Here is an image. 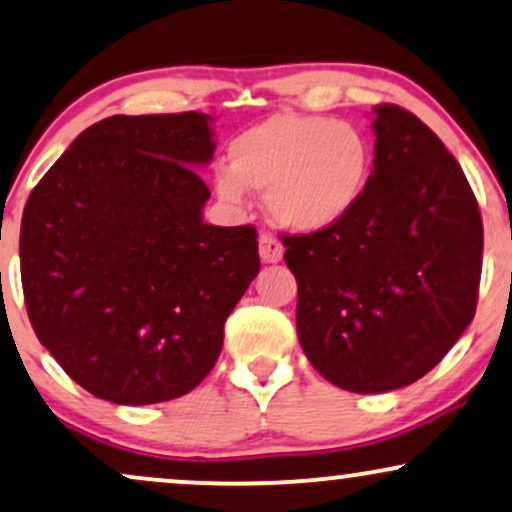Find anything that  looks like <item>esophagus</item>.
Returning <instances> with one entry per match:
<instances>
[{
  "label": "esophagus",
  "mask_w": 512,
  "mask_h": 512,
  "mask_svg": "<svg viewBox=\"0 0 512 512\" xmlns=\"http://www.w3.org/2000/svg\"><path fill=\"white\" fill-rule=\"evenodd\" d=\"M260 257H262V262H267V264L281 262L283 245L274 236L264 233V236H260Z\"/></svg>",
  "instance_id": "1"
}]
</instances>
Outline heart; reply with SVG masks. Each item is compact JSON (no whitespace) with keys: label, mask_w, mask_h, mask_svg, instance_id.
Returning <instances> with one entry per match:
<instances>
[{"label":"heart","mask_w":512,"mask_h":512,"mask_svg":"<svg viewBox=\"0 0 512 512\" xmlns=\"http://www.w3.org/2000/svg\"><path fill=\"white\" fill-rule=\"evenodd\" d=\"M372 176V145L348 121L281 112L245 128L229 143V169H217L221 200L264 193L276 226L319 233L353 214Z\"/></svg>","instance_id":"b5f03b06"}]
</instances>
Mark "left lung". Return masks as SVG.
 Here are the masks:
<instances>
[{
  "instance_id": "8db88e82",
  "label": "left lung",
  "mask_w": 512,
  "mask_h": 512,
  "mask_svg": "<svg viewBox=\"0 0 512 512\" xmlns=\"http://www.w3.org/2000/svg\"><path fill=\"white\" fill-rule=\"evenodd\" d=\"M374 171L353 214L283 236L298 281V338L326 381L353 393L412 384L477 310L482 214L467 178L415 114L377 104Z\"/></svg>"
}]
</instances>
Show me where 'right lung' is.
Segmentation results:
<instances>
[{
    "label": "right lung",
    "mask_w": 512,
    "mask_h": 512,
    "mask_svg": "<svg viewBox=\"0 0 512 512\" xmlns=\"http://www.w3.org/2000/svg\"><path fill=\"white\" fill-rule=\"evenodd\" d=\"M212 116L92 123L30 193L21 281L40 343L92 396L150 405L193 391L260 272L252 226L202 221Z\"/></svg>",
    "instance_id": "1"
}]
</instances>
